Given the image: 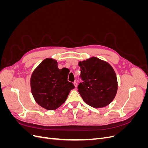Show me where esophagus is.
<instances>
[{
  "label": "esophagus",
  "instance_id": "obj_1",
  "mask_svg": "<svg viewBox=\"0 0 148 148\" xmlns=\"http://www.w3.org/2000/svg\"><path fill=\"white\" fill-rule=\"evenodd\" d=\"M73 84H74V85H75V88H77V82H73Z\"/></svg>",
  "mask_w": 148,
  "mask_h": 148
}]
</instances>
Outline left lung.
Segmentation results:
<instances>
[{
  "label": "left lung",
  "mask_w": 148,
  "mask_h": 148,
  "mask_svg": "<svg viewBox=\"0 0 148 148\" xmlns=\"http://www.w3.org/2000/svg\"><path fill=\"white\" fill-rule=\"evenodd\" d=\"M81 69L78 89L83 100L95 108L103 107L113 101L117 91L115 71L108 63L97 57L80 62Z\"/></svg>",
  "instance_id": "left-lung-1"
}]
</instances>
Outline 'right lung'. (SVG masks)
Returning <instances> with one entry per match:
<instances>
[{"instance_id":"obj_1","label":"right lung","mask_w":148,"mask_h":148,"mask_svg":"<svg viewBox=\"0 0 148 148\" xmlns=\"http://www.w3.org/2000/svg\"><path fill=\"white\" fill-rule=\"evenodd\" d=\"M68 69H59L56 60H44L31 75V88L35 101L43 108L55 110L66 99L70 90L75 88L69 82Z\"/></svg>"}]
</instances>
